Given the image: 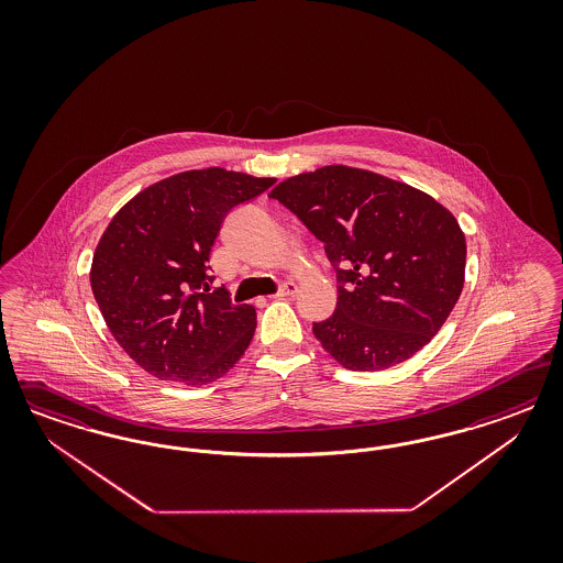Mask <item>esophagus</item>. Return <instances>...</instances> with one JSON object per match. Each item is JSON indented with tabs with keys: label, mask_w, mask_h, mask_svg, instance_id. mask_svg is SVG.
<instances>
[{
	"label": "esophagus",
	"mask_w": 563,
	"mask_h": 563,
	"mask_svg": "<svg viewBox=\"0 0 563 563\" xmlns=\"http://www.w3.org/2000/svg\"><path fill=\"white\" fill-rule=\"evenodd\" d=\"M297 285L295 283H285L280 289L276 290V295H274V299H280V297H289V295H295L297 292Z\"/></svg>",
	"instance_id": "1"
}]
</instances>
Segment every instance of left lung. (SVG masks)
Listing matches in <instances>:
<instances>
[{"label":"left lung","mask_w":563,"mask_h":563,"mask_svg":"<svg viewBox=\"0 0 563 563\" xmlns=\"http://www.w3.org/2000/svg\"><path fill=\"white\" fill-rule=\"evenodd\" d=\"M271 198L324 243L334 266L336 309L313 322V334L342 367L388 369L438 334L466 264L450 210L407 184L344 165L289 177Z\"/></svg>","instance_id":"1"}]
</instances>
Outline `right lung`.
I'll return each instance as SVG.
<instances>
[{
	"mask_svg": "<svg viewBox=\"0 0 563 563\" xmlns=\"http://www.w3.org/2000/svg\"><path fill=\"white\" fill-rule=\"evenodd\" d=\"M273 177L210 167L142 189L104 229L90 287L121 349L142 369L186 386L227 374L256 330V309L212 289L208 257L224 217Z\"/></svg>",
	"mask_w": 563,
	"mask_h": 563,
	"instance_id": "right-lung-1",
	"label": "right lung"
}]
</instances>
